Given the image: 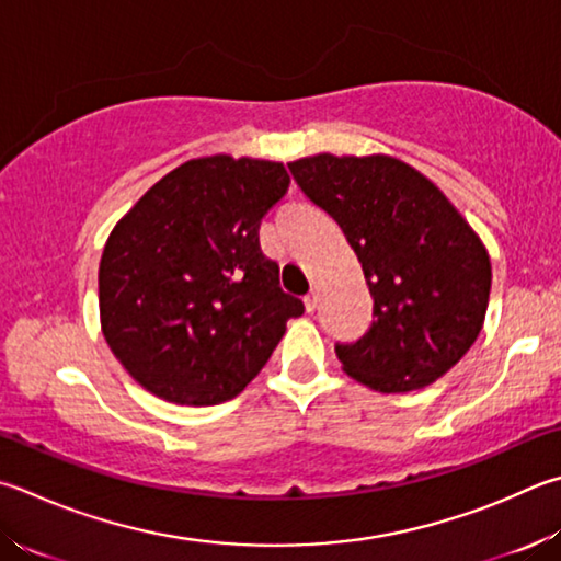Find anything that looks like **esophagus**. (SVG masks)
<instances>
[{
    "mask_svg": "<svg viewBox=\"0 0 561 561\" xmlns=\"http://www.w3.org/2000/svg\"><path fill=\"white\" fill-rule=\"evenodd\" d=\"M304 307H307L309 313H313L316 307H319V294H316V291L307 294V297H304Z\"/></svg>",
    "mask_w": 561,
    "mask_h": 561,
    "instance_id": "34e87169",
    "label": "esophagus"
}]
</instances>
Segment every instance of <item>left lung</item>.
Instances as JSON below:
<instances>
[{
	"instance_id": "left-lung-1",
	"label": "left lung",
	"mask_w": 561,
	"mask_h": 561,
	"mask_svg": "<svg viewBox=\"0 0 561 561\" xmlns=\"http://www.w3.org/2000/svg\"><path fill=\"white\" fill-rule=\"evenodd\" d=\"M289 169L345 232L375 299L370 331L335 345L343 373L385 394L439 380L483 329L493 272L481 236L397 157L321 151Z\"/></svg>"
}]
</instances>
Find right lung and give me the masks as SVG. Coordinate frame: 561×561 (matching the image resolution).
<instances>
[{"label": "right lung", "instance_id": "right-lung-1", "mask_svg": "<svg viewBox=\"0 0 561 561\" xmlns=\"http://www.w3.org/2000/svg\"><path fill=\"white\" fill-rule=\"evenodd\" d=\"M289 183L282 161L188 159L112 228L100 329L147 392L188 407L232 400L304 313L260 248V222Z\"/></svg>", "mask_w": 561, "mask_h": 561}]
</instances>
